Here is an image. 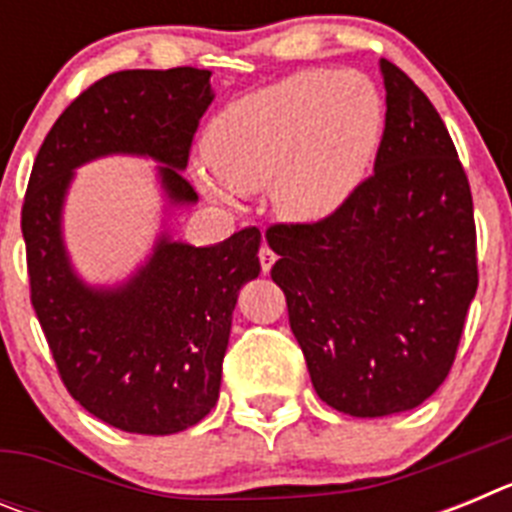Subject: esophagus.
<instances>
[{"label":"esophagus","instance_id":"34e87169","mask_svg":"<svg viewBox=\"0 0 512 512\" xmlns=\"http://www.w3.org/2000/svg\"><path fill=\"white\" fill-rule=\"evenodd\" d=\"M259 261H261V271H264V274H269L271 271V266H274V261H277V256H274V251H271L269 246H261V251H259Z\"/></svg>","mask_w":512,"mask_h":512}]
</instances>
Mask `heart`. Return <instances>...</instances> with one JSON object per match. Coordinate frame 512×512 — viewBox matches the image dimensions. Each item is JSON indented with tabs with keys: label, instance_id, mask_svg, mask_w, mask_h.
<instances>
[{
	"label": "heart",
	"instance_id": "1",
	"mask_svg": "<svg viewBox=\"0 0 512 512\" xmlns=\"http://www.w3.org/2000/svg\"><path fill=\"white\" fill-rule=\"evenodd\" d=\"M382 102L372 81L341 71H300L228 104L207 125L205 156L215 176L200 187L225 200L271 187L289 220L312 223L336 212L372 164Z\"/></svg>",
	"mask_w": 512,
	"mask_h": 512
}]
</instances>
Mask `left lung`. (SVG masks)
Returning a JSON list of instances; mask_svg holds the SVG:
<instances>
[{"label":"left lung","mask_w":512,"mask_h":512,"mask_svg":"<svg viewBox=\"0 0 512 512\" xmlns=\"http://www.w3.org/2000/svg\"><path fill=\"white\" fill-rule=\"evenodd\" d=\"M379 69L387 115L374 174L318 223L266 230L312 387L354 418L413 410L441 387L479 284L454 140L405 71L384 58Z\"/></svg>","instance_id":"left-lung-1"}]
</instances>
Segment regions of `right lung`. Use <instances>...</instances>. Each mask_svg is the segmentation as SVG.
<instances>
[{"label":"right lung","mask_w":512,"mask_h":512,"mask_svg":"<svg viewBox=\"0 0 512 512\" xmlns=\"http://www.w3.org/2000/svg\"><path fill=\"white\" fill-rule=\"evenodd\" d=\"M210 71H117L87 87L45 135L22 202L30 302L69 395L102 423L169 436L200 423L220 395L238 289L259 277V228L217 246L161 238L125 287L92 289L71 271L61 241L71 171L107 153L161 161L174 205L197 202L182 176Z\"/></svg>","instance_id":"add662e5"}]
</instances>
